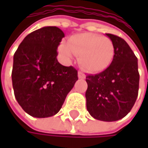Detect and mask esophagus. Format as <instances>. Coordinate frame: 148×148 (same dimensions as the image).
I'll list each match as a JSON object with an SVG mask.
<instances>
[{"instance_id": "34e87169", "label": "esophagus", "mask_w": 148, "mask_h": 148, "mask_svg": "<svg viewBox=\"0 0 148 148\" xmlns=\"http://www.w3.org/2000/svg\"><path fill=\"white\" fill-rule=\"evenodd\" d=\"M78 77H79V79H85L86 78V75L83 74L82 72L79 71L78 72Z\"/></svg>"}]
</instances>
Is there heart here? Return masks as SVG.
<instances>
[{"label": "heart", "mask_w": 148, "mask_h": 148, "mask_svg": "<svg viewBox=\"0 0 148 148\" xmlns=\"http://www.w3.org/2000/svg\"><path fill=\"white\" fill-rule=\"evenodd\" d=\"M63 61L69 62L79 56V63L86 72L96 74L104 71L111 64L115 56V46L106 37L92 33H80L69 38L68 43L58 48Z\"/></svg>", "instance_id": "b5f03b06"}]
</instances>
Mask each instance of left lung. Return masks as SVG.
<instances>
[{
	"label": "left lung",
	"mask_w": 148,
	"mask_h": 148,
	"mask_svg": "<svg viewBox=\"0 0 148 148\" xmlns=\"http://www.w3.org/2000/svg\"><path fill=\"white\" fill-rule=\"evenodd\" d=\"M115 46L114 59L108 69L86 77V109L90 115L103 122L123 118L132 109L139 90L138 60L123 38L106 33Z\"/></svg>",
	"instance_id": "left-lung-1"
}]
</instances>
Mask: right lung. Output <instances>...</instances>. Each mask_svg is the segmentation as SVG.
<instances>
[{
	"label": "right lung",
	"instance_id": "obj_1",
	"mask_svg": "<svg viewBox=\"0 0 148 148\" xmlns=\"http://www.w3.org/2000/svg\"><path fill=\"white\" fill-rule=\"evenodd\" d=\"M64 37L56 26H45L28 34L14 56L12 81L16 100L30 116L45 118L61 110L78 79L74 67L56 59Z\"/></svg>",
	"mask_w": 148,
	"mask_h": 148
}]
</instances>
